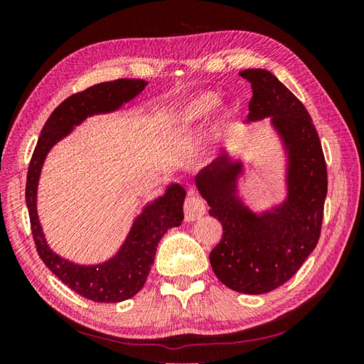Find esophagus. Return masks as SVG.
<instances>
[{
	"label": "esophagus",
	"mask_w": 364,
	"mask_h": 364,
	"mask_svg": "<svg viewBox=\"0 0 364 364\" xmlns=\"http://www.w3.org/2000/svg\"><path fill=\"white\" fill-rule=\"evenodd\" d=\"M206 213L205 202L197 196H190L183 203V214L186 222H196Z\"/></svg>",
	"instance_id": "obj_1"
}]
</instances>
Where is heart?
<instances>
[{
    "label": "heart",
    "instance_id": "b5f03b06",
    "mask_svg": "<svg viewBox=\"0 0 364 364\" xmlns=\"http://www.w3.org/2000/svg\"><path fill=\"white\" fill-rule=\"evenodd\" d=\"M217 105L218 95L211 91L197 94L188 98L178 109H174L171 115L165 119L162 126V135L174 139L188 136L214 111ZM218 147V136H211L203 146V153L206 156H213L214 153H217Z\"/></svg>",
    "mask_w": 364,
    "mask_h": 364
}]
</instances>
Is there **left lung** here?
<instances>
[{"instance_id": "obj_1", "label": "left lung", "mask_w": 364, "mask_h": 364, "mask_svg": "<svg viewBox=\"0 0 364 364\" xmlns=\"http://www.w3.org/2000/svg\"><path fill=\"white\" fill-rule=\"evenodd\" d=\"M252 85L247 121L272 119L289 156L287 199L261 215L237 196L243 164L220 156L202 170L196 185L209 215L223 226V237L209 253L215 277L246 294L269 293L287 282L314 250L321 237L328 191L321 139L305 106L266 70H245Z\"/></svg>"}]
</instances>
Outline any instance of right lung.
<instances>
[{
  "instance_id": "1",
  "label": "right lung",
  "mask_w": 364,
  "mask_h": 364,
  "mask_svg": "<svg viewBox=\"0 0 364 364\" xmlns=\"http://www.w3.org/2000/svg\"><path fill=\"white\" fill-rule=\"evenodd\" d=\"M146 85L144 80L119 79L94 85L68 97L43 124L28 165L26 202L39 257L65 285L94 302L126 301L144 287L161 238L170 228L182 223L185 190L179 183H173L162 197L149 203L136 217L115 257L95 266H79L56 255L43 237L36 211L39 176L51 147L71 134L74 126H79L86 117L117 111L121 105L136 97Z\"/></svg>"
}]
</instances>
